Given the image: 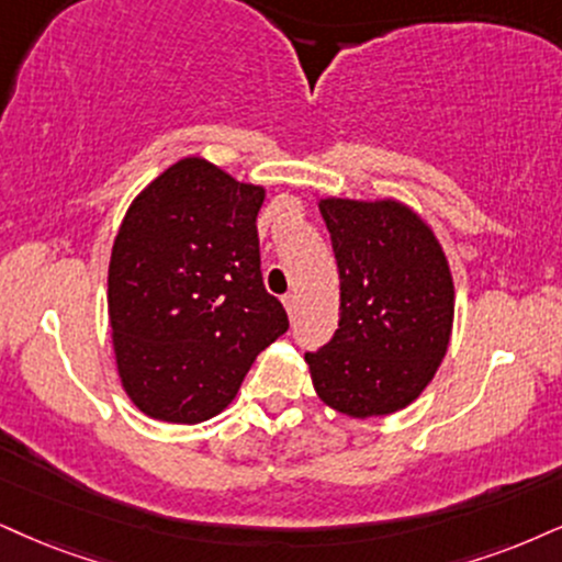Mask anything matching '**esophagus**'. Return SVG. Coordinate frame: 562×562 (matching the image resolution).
Returning <instances> with one entry per match:
<instances>
[{
    "instance_id": "34e87169",
    "label": "esophagus",
    "mask_w": 562,
    "mask_h": 562,
    "mask_svg": "<svg viewBox=\"0 0 562 562\" xmlns=\"http://www.w3.org/2000/svg\"><path fill=\"white\" fill-rule=\"evenodd\" d=\"M283 307H286L289 317H294V313H296V294H286V296H283Z\"/></svg>"
}]
</instances>
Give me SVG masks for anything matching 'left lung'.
<instances>
[{
  "instance_id": "1",
  "label": "left lung",
  "mask_w": 562,
  "mask_h": 562,
  "mask_svg": "<svg viewBox=\"0 0 562 562\" xmlns=\"http://www.w3.org/2000/svg\"><path fill=\"white\" fill-rule=\"evenodd\" d=\"M341 281L338 328L307 351L310 378L346 417L406 408L435 378L453 328V276L438 237L398 200L323 198Z\"/></svg>"
}]
</instances>
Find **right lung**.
I'll list each match as a JSON object with an SVG mask.
<instances>
[{
    "mask_svg": "<svg viewBox=\"0 0 562 562\" xmlns=\"http://www.w3.org/2000/svg\"><path fill=\"white\" fill-rule=\"evenodd\" d=\"M266 190L200 156L133 200L109 260V325L122 387L150 419L198 425L232 404L289 317L262 286Z\"/></svg>",
    "mask_w": 562,
    "mask_h": 562,
    "instance_id": "obj_1",
    "label": "right lung"
}]
</instances>
